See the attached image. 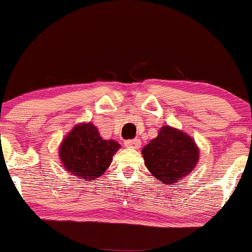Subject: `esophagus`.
Instances as JSON below:
<instances>
[{
  "instance_id": "obj_1",
  "label": "esophagus",
  "mask_w": 252,
  "mask_h": 252,
  "mask_svg": "<svg viewBox=\"0 0 252 252\" xmlns=\"http://www.w3.org/2000/svg\"><path fill=\"white\" fill-rule=\"evenodd\" d=\"M126 147L128 148H134V149H138L141 147V140L140 138H134V140H128L124 142Z\"/></svg>"
}]
</instances>
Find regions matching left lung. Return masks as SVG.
Wrapping results in <instances>:
<instances>
[{"label":"left lung","instance_id":"left-lung-1","mask_svg":"<svg viewBox=\"0 0 252 252\" xmlns=\"http://www.w3.org/2000/svg\"><path fill=\"white\" fill-rule=\"evenodd\" d=\"M147 168L164 185L180 182L194 169L200 158L195 141L182 130L163 126L158 137L142 149Z\"/></svg>","mask_w":252,"mask_h":252}]
</instances>
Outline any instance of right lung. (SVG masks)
<instances>
[{
    "label": "right lung",
    "mask_w": 252,
    "mask_h": 252,
    "mask_svg": "<svg viewBox=\"0 0 252 252\" xmlns=\"http://www.w3.org/2000/svg\"><path fill=\"white\" fill-rule=\"evenodd\" d=\"M121 148L115 140L100 137L97 126L79 123L63 137L59 158L66 172L85 180H96L109 168L112 156Z\"/></svg>",
    "instance_id": "1"
}]
</instances>
